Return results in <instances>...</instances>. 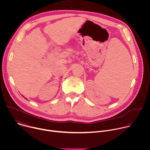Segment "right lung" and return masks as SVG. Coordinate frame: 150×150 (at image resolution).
Wrapping results in <instances>:
<instances>
[{"mask_svg": "<svg viewBox=\"0 0 150 150\" xmlns=\"http://www.w3.org/2000/svg\"><path fill=\"white\" fill-rule=\"evenodd\" d=\"M26 99H27V98H26Z\"/></svg>", "mask_w": 150, "mask_h": 150, "instance_id": "obj_1", "label": "right lung"}]
</instances>
